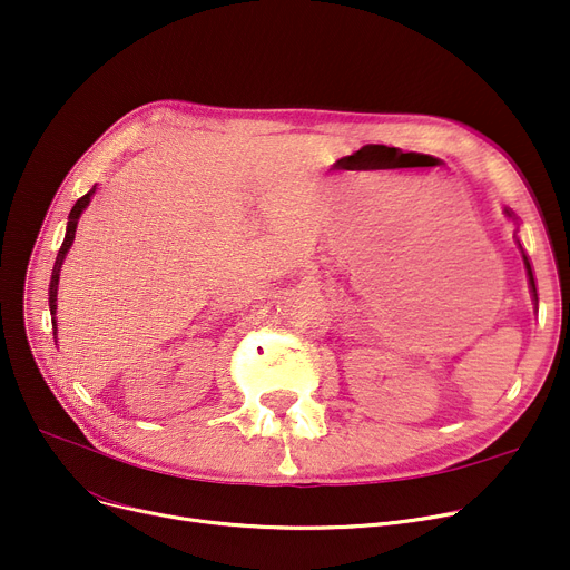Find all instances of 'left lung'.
Instances as JSON below:
<instances>
[{
	"instance_id": "8db88e82",
	"label": "left lung",
	"mask_w": 570,
	"mask_h": 570,
	"mask_svg": "<svg viewBox=\"0 0 570 570\" xmlns=\"http://www.w3.org/2000/svg\"><path fill=\"white\" fill-rule=\"evenodd\" d=\"M505 215L511 217V213H508L505 209ZM522 258H524V265H527V277H529V288H531V295H533V301L538 303V293H535V282H533V273H531V265H529V258H527V254L522 252Z\"/></svg>"
}]
</instances>
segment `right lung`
Segmentation results:
<instances>
[{
    "mask_svg": "<svg viewBox=\"0 0 570 570\" xmlns=\"http://www.w3.org/2000/svg\"><path fill=\"white\" fill-rule=\"evenodd\" d=\"M92 194H95V189H89L82 198H78L76 200V205L71 207V215H69V226H67V235H65V243H62V247H59V254H57V258H55V267H52V279H50V291H48V301H50V314L55 316V309H57V282H59V267H62V261H65V256H67V252H69V247H71V243H73V237H76V226H78V217H80V213L82 209L87 207V203H89V198H92ZM52 325H55V335H57V323H55V318H52ZM55 342H57V337H55Z\"/></svg>",
    "mask_w": 570,
    "mask_h": 570,
    "instance_id": "1",
    "label": "right lung"
}]
</instances>
